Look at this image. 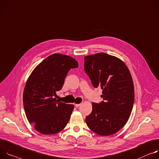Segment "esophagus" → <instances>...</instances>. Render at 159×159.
I'll return each instance as SVG.
<instances>
[{
    "label": "esophagus",
    "instance_id": "34e87169",
    "mask_svg": "<svg viewBox=\"0 0 159 159\" xmlns=\"http://www.w3.org/2000/svg\"><path fill=\"white\" fill-rule=\"evenodd\" d=\"M81 105V103H75V106L76 107H78L80 106Z\"/></svg>",
    "mask_w": 159,
    "mask_h": 159
}]
</instances>
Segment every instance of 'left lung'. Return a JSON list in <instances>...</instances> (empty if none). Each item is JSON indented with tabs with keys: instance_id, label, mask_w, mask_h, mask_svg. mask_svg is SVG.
<instances>
[{
	"instance_id": "1",
	"label": "left lung",
	"mask_w": 159,
	"mask_h": 159,
	"mask_svg": "<svg viewBox=\"0 0 159 159\" xmlns=\"http://www.w3.org/2000/svg\"><path fill=\"white\" fill-rule=\"evenodd\" d=\"M84 70L95 88L102 90L103 101L92 103L85 120L89 128L100 136H109L126 124L134 99V84L129 70L120 59L100 52L84 57Z\"/></svg>"
}]
</instances>
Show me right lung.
<instances>
[{
  "mask_svg": "<svg viewBox=\"0 0 159 159\" xmlns=\"http://www.w3.org/2000/svg\"><path fill=\"white\" fill-rule=\"evenodd\" d=\"M78 67L75 59L54 54L41 62L30 75L23 92L26 117L34 129L43 134H53L67 125L74 109L73 104L55 98L69 70Z\"/></svg>",
  "mask_w": 159,
  "mask_h": 159,
  "instance_id": "add662e5",
  "label": "right lung"
}]
</instances>
